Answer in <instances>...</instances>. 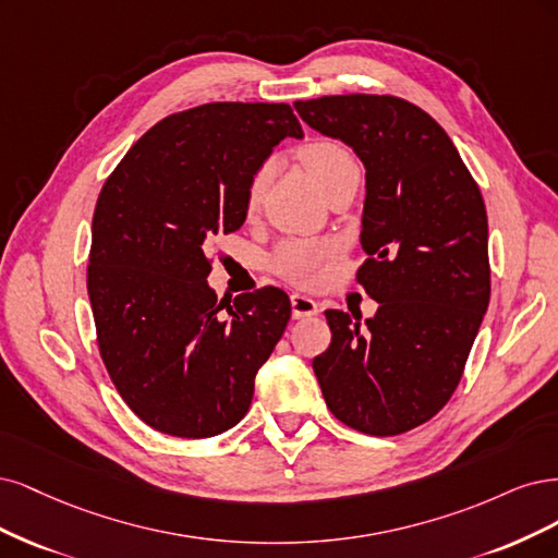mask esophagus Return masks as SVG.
<instances>
[{
    "instance_id": "esophagus-1",
    "label": "esophagus",
    "mask_w": 558,
    "mask_h": 558,
    "mask_svg": "<svg viewBox=\"0 0 558 558\" xmlns=\"http://www.w3.org/2000/svg\"><path fill=\"white\" fill-rule=\"evenodd\" d=\"M292 315L294 319H303V317H313L319 313V303L305 294H292Z\"/></svg>"
}]
</instances>
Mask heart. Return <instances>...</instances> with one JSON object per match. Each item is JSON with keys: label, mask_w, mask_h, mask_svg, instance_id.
<instances>
[{"label": "heart", "mask_w": 558, "mask_h": 558, "mask_svg": "<svg viewBox=\"0 0 558 558\" xmlns=\"http://www.w3.org/2000/svg\"><path fill=\"white\" fill-rule=\"evenodd\" d=\"M303 167L319 183L322 190H329L340 175L359 169L352 153L336 138H315L299 150ZM271 161H264L250 175L245 185V210L255 213L264 199V192L271 181ZM338 255V243L333 241H290L284 243L274 259V268L299 287H313L327 278L329 266Z\"/></svg>", "instance_id": "b5f03b06"}]
</instances>
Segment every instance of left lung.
I'll return each mask as SVG.
<instances>
[{
  "label": "left lung",
  "mask_w": 558,
  "mask_h": 558,
  "mask_svg": "<svg viewBox=\"0 0 558 558\" xmlns=\"http://www.w3.org/2000/svg\"><path fill=\"white\" fill-rule=\"evenodd\" d=\"M313 130L366 167L356 282L377 313L362 327L327 311L331 343L313 359L333 417L399 436L452 399L492 294L487 208L452 138L420 106L391 95L296 101Z\"/></svg>",
  "instance_id": "obj_1"
}]
</instances>
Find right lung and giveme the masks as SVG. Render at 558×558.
I'll list each match as a JSON object with an SVG mask.
<instances>
[{
	"instance_id": "obj_1",
	"label": "right lung",
	"mask_w": 558,
	"mask_h": 558,
	"mask_svg": "<svg viewBox=\"0 0 558 558\" xmlns=\"http://www.w3.org/2000/svg\"><path fill=\"white\" fill-rule=\"evenodd\" d=\"M284 136H303L290 104L194 106L143 134L99 192L87 262L99 354L122 401L161 434L239 424L290 322L278 287L220 315L206 282L215 241L245 222L250 175Z\"/></svg>"
}]
</instances>
